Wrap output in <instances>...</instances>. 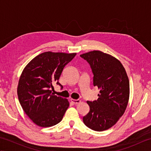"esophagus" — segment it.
I'll return each mask as SVG.
<instances>
[{
    "label": "esophagus",
    "mask_w": 151,
    "mask_h": 151,
    "mask_svg": "<svg viewBox=\"0 0 151 151\" xmlns=\"http://www.w3.org/2000/svg\"><path fill=\"white\" fill-rule=\"evenodd\" d=\"M70 101H71L73 104H78L81 102V100H79V99H70Z\"/></svg>",
    "instance_id": "1"
}]
</instances>
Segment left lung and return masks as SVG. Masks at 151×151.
I'll return each mask as SVG.
<instances>
[{
	"mask_svg": "<svg viewBox=\"0 0 151 151\" xmlns=\"http://www.w3.org/2000/svg\"><path fill=\"white\" fill-rule=\"evenodd\" d=\"M81 56L90 65L93 85L100 91L97 101H87L90 110L83 121L95 131L108 130L117 123L127 107L130 84L127 72L119 60L100 50Z\"/></svg>",
	"mask_w": 151,
	"mask_h": 151,
	"instance_id": "8db88e82",
	"label": "left lung"
}]
</instances>
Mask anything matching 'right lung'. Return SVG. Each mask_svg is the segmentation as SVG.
Instances as JSON below:
<instances>
[{
  "label": "right lung",
  "mask_w": 151,
  "mask_h": 151,
  "mask_svg": "<svg viewBox=\"0 0 151 151\" xmlns=\"http://www.w3.org/2000/svg\"><path fill=\"white\" fill-rule=\"evenodd\" d=\"M76 53L45 52L37 55L24 67L19 78L17 95L28 117L37 126L49 127L62 121L69 102L52 93V84L60 85L62 70Z\"/></svg>",
  "instance_id": "1"
}]
</instances>
